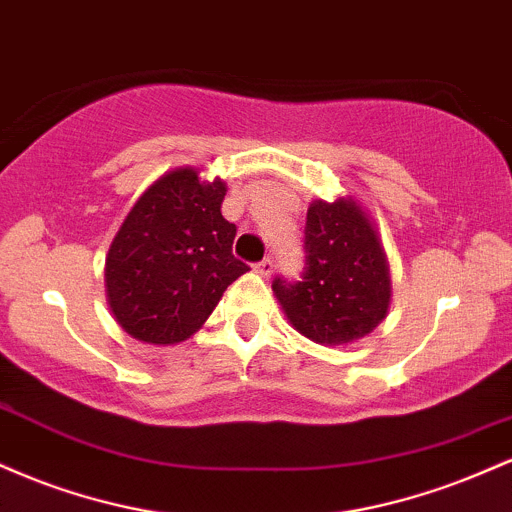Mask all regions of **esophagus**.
<instances>
[{
    "label": "esophagus",
    "instance_id": "obj_1",
    "mask_svg": "<svg viewBox=\"0 0 512 512\" xmlns=\"http://www.w3.org/2000/svg\"><path fill=\"white\" fill-rule=\"evenodd\" d=\"M257 274H262V276H272V272H274V257H264L262 262H257Z\"/></svg>",
    "mask_w": 512,
    "mask_h": 512
}]
</instances>
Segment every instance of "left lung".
<instances>
[{"label": "left lung", "instance_id": "1", "mask_svg": "<svg viewBox=\"0 0 512 512\" xmlns=\"http://www.w3.org/2000/svg\"><path fill=\"white\" fill-rule=\"evenodd\" d=\"M301 281L276 276L272 289L303 337L342 346L366 337L390 308V264L373 223L354 199L310 204Z\"/></svg>", "mask_w": 512, "mask_h": 512}]
</instances>
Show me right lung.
<instances>
[{"mask_svg": "<svg viewBox=\"0 0 512 512\" xmlns=\"http://www.w3.org/2000/svg\"><path fill=\"white\" fill-rule=\"evenodd\" d=\"M223 197L226 182L187 166L158 178L127 214L105 257V293L134 339L185 342L250 269L233 255L238 228L223 219Z\"/></svg>", "mask_w": 512, "mask_h": 512, "instance_id": "add662e5", "label": "right lung"}]
</instances>
